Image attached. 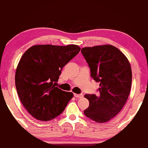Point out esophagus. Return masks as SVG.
Listing matches in <instances>:
<instances>
[{
	"label": "esophagus",
	"mask_w": 148,
	"mask_h": 148,
	"mask_svg": "<svg viewBox=\"0 0 148 148\" xmlns=\"http://www.w3.org/2000/svg\"><path fill=\"white\" fill-rule=\"evenodd\" d=\"M74 96L76 98H79V99H80V98H83V94H75Z\"/></svg>",
	"instance_id": "obj_1"
}]
</instances>
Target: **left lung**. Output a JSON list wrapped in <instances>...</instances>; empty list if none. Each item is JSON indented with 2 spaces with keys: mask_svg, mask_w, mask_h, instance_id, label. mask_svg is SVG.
<instances>
[{
  "mask_svg": "<svg viewBox=\"0 0 148 148\" xmlns=\"http://www.w3.org/2000/svg\"><path fill=\"white\" fill-rule=\"evenodd\" d=\"M90 69V76L99 82L98 96L85 95L89 101L86 116L99 123L113 119L124 107L130 92L132 69L126 56L112 45H96L81 49Z\"/></svg>",
  "mask_w": 148,
  "mask_h": 148,
  "instance_id": "left-lung-1",
  "label": "left lung"
}]
</instances>
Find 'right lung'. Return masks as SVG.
<instances>
[{"label":"right lung","mask_w":148,"mask_h":148,"mask_svg":"<svg viewBox=\"0 0 148 148\" xmlns=\"http://www.w3.org/2000/svg\"><path fill=\"white\" fill-rule=\"evenodd\" d=\"M81 50L77 45H35L18 64L15 85L20 101L36 119L49 121L63 112L73 97L56 87L61 69Z\"/></svg>","instance_id":"obj_1"}]
</instances>
